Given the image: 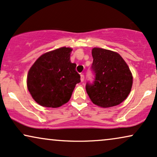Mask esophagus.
<instances>
[{
	"instance_id": "1",
	"label": "esophagus",
	"mask_w": 157,
	"mask_h": 157,
	"mask_svg": "<svg viewBox=\"0 0 157 157\" xmlns=\"http://www.w3.org/2000/svg\"><path fill=\"white\" fill-rule=\"evenodd\" d=\"M84 80V74H81V82H83Z\"/></svg>"
}]
</instances>
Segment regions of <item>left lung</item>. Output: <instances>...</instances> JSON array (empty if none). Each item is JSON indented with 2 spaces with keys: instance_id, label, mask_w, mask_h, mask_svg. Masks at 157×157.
I'll return each instance as SVG.
<instances>
[{
  "instance_id": "1",
  "label": "left lung",
  "mask_w": 157,
  "mask_h": 157,
  "mask_svg": "<svg viewBox=\"0 0 157 157\" xmlns=\"http://www.w3.org/2000/svg\"><path fill=\"white\" fill-rule=\"evenodd\" d=\"M92 55L94 81L86 85L90 100L102 108L119 105L132 89V75L128 65L119 54L111 50L93 48Z\"/></svg>"
}]
</instances>
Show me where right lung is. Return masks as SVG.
Segmentation results:
<instances>
[{"mask_svg":"<svg viewBox=\"0 0 157 157\" xmlns=\"http://www.w3.org/2000/svg\"><path fill=\"white\" fill-rule=\"evenodd\" d=\"M72 49L61 47L38 58L29 70L28 91L40 105L58 108L69 101L75 85L81 82L76 64L70 59Z\"/></svg>","mask_w":157,"mask_h":157,"instance_id":"add662e5","label":"right lung"}]
</instances>
